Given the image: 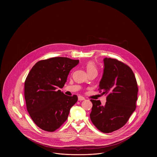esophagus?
Listing matches in <instances>:
<instances>
[{
	"label": "esophagus",
	"mask_w": 157,
	"mask_h": 157,
	"mask_svg": "<svg viewBox=\"0 0 157 157\" xmlns=\"http://www.w3.org/2000/svg\"><path fill=\"white\" fill-rule=\"evenodd\" d=\"M78 101H82V100H85V98L83 97L78 96Z\"/></svg>",
	"instance_id": "obj_1"
}]
</instances>
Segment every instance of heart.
<instances>
[{
    "label": "heart",
    "mask_w": 157,
    "mask_h": 157,
    "mask_svg": "<svg viewBox=\"0 0 157 157\" xmlns=\"http://www.w3.org/2000/svg\"><path fill=\"white\" fill-rule=\"evenodd\" d=\"M86 68L87 70V72H90L92 71H97L96 65L93 62H89L86 65Z\"/></svg>",
    "instance_id": "obj_1"
}]
</instances>
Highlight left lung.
I'll list each match as a JSON object with an SVG mask.
<instances>
[{
  "label": "left lung",
  "mask_w": 157,
  "mask_h": 157,
  "mask_svg": "<svg viewBox=\"0 0 157 157\" xmlns=\"http://www.w3.org/2000/svg\"><path fill=\"white\" fill-rule=\"evenodd\" d=\"M104 69L99 90L107 94L106 102L90 100V118L101 132L110 133L123 127L136 108L138 86L134 74L126 64L111 58L103 59Z\"/></svg>",
  "instance_id": "left-lung-1"
}]
</instances>
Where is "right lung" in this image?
I'll return each mask as SVG.
<instances>
[{
  "instance_id": "right-lung-1",
  "label": "right lung",
  "mask_w": 157,
  "mask_h": 157,
  "mask_svg": "<svg viewBox=\"0 0 157 157\" xmlns=\"http://www.w3.org/2000/svg\"><path fill=\"white\" fill-rule=\"evenodd\" d=\"M78 60L53 57L37 62L25 82L26 108L35 124L40 129L53 132L67 120L71 107L77 101L76 95L64 94L62 88L70 71Z\"/></svg>"
}]
</instances>
